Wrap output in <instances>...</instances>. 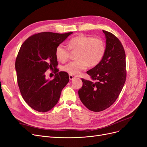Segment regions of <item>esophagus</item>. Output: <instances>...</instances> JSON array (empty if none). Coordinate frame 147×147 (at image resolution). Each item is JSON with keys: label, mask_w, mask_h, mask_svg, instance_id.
I'll return each instance as SVG.
<instances>
[{"label": "esophagus", "mask_w": 147, "mask_h": 147, "mask_svg": "<svg viewBox=\"0 0 147 147\" xmlns=\"http://www.w3.org/2000/svg\"><path fill=\"white\" fill-rule=\"evenodd\" d=\"M76 78V76H73L72 74H69V80H73Z\"/></svg>", "instance_id": "1"}]
</instances>
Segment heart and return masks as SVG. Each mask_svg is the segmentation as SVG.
I'll use <instances>...</instances> for the list:
<instances>
[{"label":"heart","instance_id":"heart-1","mask_svg":"<svg viewBox=\"0 0 147 147\" xmlns=\"http://www.w3.org/2000/svg\"><path fill=\"white\" fill-rule=\"evenodd\" d=\"M69 49L78 51L76 60L63 65L62 69L72 75L79 74L89 65L94 67L98 65L105 53L106 46L104 41L99 38H94L85 35H80L68 42ZM56 56L58 61L65 62L69 58V50L63 44L56 49Z\"/></svg>","mask_w":147,"mask_h":147}]
</instances>
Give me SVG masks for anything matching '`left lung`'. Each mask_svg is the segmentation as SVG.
<instances>
[{"mask_svg": "<svg viewBox=\"0 0 147 147\" xmlns=\"http://www.w3.org/2000/svg\"><path fill=\"white\" fill-rule=\"evenodd\" d=\"M106 36V50L103 59L86 73L92 82L82 79L79 98L89 110L103 111L114 103L126 80L125 53L122 44L113 34L103 30Z\"/></svg>", "mask_w": 147, "mask_h": 147, "instance_id": "1", "label": "left lung"}]
</instances>
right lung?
Listing matches in <instances>:
<instances>
[{
	"label": "right lung",
	"instance_id": "1",
	"mask_svg": "<svg viewBox=\"0 0 147 147\" xmlns=\"http://www.w3.org/2000/svg\"><path fill=\"white\" fill-rule=\"evenodd\" d=\"M73 32H44L29 37L22 45L16 61L18 85L24 100L33 109L46 112L58 103L69 82L68 74L55 69V78L45 79L47 70L58 65L56 49Z\"/></svg>",
	"mask_w": 147,
	"mask_h": 147
}]
</instances>
